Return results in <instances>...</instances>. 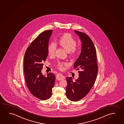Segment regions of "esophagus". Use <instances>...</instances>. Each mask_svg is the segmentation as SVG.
<instances>
[{"label": "esophagus", "mask_w": 124, "mask_h": 124, "mask_svg": "<svg viewBox=\"0 0 124 124\" xmlns=\"http://www.w3.org/2000/svg\"><path fill=\"white\" fill-rule=\"evenodd\" d=\"M56 79H58V80H62V79H64L65 77L62 74L58 73L56 75Z\"/></svg>", "instance_id": "esophagus-1"}]
</instances>
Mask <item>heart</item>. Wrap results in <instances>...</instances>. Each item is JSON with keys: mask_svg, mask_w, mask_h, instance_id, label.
<instances>
[{"mask_svg": "<svg viewBox=\"0 0 124 124\" xmlns=\"http://www.w3.org/2000/svg\"><path fill=\"white\" fill-rule=\"evenodd\" d=\"M58 44L61 47L67 51L70 55L72 57L75 56L79 53V48L76 47L77 41L73 38L72 35L69 33H66L61 36L58 40ZM56 50V45L54 42H51L48 45L47 48L48 54L50 56L54 55ZM67 63L63 62L57 63V66L61 70L64 69V67L67 65Z\"/></svg>", "mask_w": 124, "mask_h": 124, "instance_id": "obj_1", "label": "heart"}]
</instances>
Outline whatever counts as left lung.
Wrapping results in <instances>:
<instances>
[{"label": "left lung", "mask_w": 124, "mask_h": 124, "mask_svg": "<svg viewBox=\"0 0 124 124\" xmlns=\"http://www.w3.org/2000/svg\"><path fill=\"white\" fill-rule=\"evenodd\" d=\"M82 42L81 52L73 67L78 71L79 77L75 81L71 77H67L66 94L72 101H79L89 93L97 77L98 67L96 51L93 43L84 33L74 30Z\"/></svg>", "instance_id": "obj_1"}]
</instances>
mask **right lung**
Segmentation results:
<instances>
[{"instance_id":"1","label":"right lung","mask_w":124,"mask_h":124,"mask_svg":"<svg viewBox=\"0 0 124 124\" xmlns=\"http://www.w3.org/2000/svg\"><path fill=\"white\" fill-rule=\"evenodd\" d=\"M52 30L39 35L27 48L24 56V71L27 86L33 95L41 100L51 97L55 77L49 73L45 77L41 73L48 55L49 38Z\"/></svg>"}]
</instances>
